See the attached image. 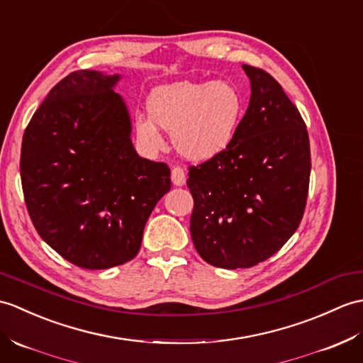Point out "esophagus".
Returning a JSON list of instances; mask_svg holds the SVG:
<instances>
[{"instance_id": "34e87169", "label": "esophagus", "mask_w": 363, "mask_h": 363, "mask_svg": "<svg viewBox=\"0 0 363 363\" xmlns=\"http://www.w3.org/2000/svg\"><path fill=\"white\" fill-rule=\"evenodd\" d=\"M172 181L174 185H178V187H181V185L185 184V172L184 168L181 167H173L172 170Z\"/></svg>"}]
</instances>
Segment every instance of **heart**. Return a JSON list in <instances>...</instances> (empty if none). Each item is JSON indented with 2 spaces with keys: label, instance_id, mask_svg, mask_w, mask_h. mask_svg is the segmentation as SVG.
Returning <instances> with one entry per match:
<instances>
[{
  "label": "heart",
  "instance_id": "1",
  "mask_svg": "<svg viewBox=\"0 0 363 363\" xmlns=\"http://www.w3.org/2000/svg\"><path fill=\"white\" fill-rule=\"evenodd\" d=\"M148 116L136 119L147 147L162 145L157 126L173 133L176 150L191 161H208L230 147L246 111L244 97L230 82H178L153 91Z\"/></svg>",
  "mask_w": 363,
  "mask_h": 363
}]
</instances>
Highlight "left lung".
I'll return each mask as SVG.
<instances>
[{
	"instance_id": "1",
	"label": "left lung",
	"mask_w": 363,
	"mask_h": 363,
	"mask_svg": "<svg viewBox=\"0 0 363 363\" xmlns=\"http://www.w3.org/2000/svg\"><path fill=\"white\" fill-rule=\"evenodd\" d=\"M250 102L230 147L189 167L191 240L201 258L223 269L271 258L305 213L311 150L306 123L271 74L242 65Z\"/></svg>"
}]
</instances>
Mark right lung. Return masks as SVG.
I'll return each instance as SVG.
<instances>
[{
	"mask_svg": "<svg viewBox=\"0 0 363 363\" xmlns=\"http://www.w3.org/2000/svg\"><path fill=\"white\" fill-rule=\"evenodd\" d=\"M121 75L82 69L49 91L23 134L20 174L33 227L69 263L97 271L138 255L170 168L139 157L114 92Z\"/></svg>",
	"mask_w": 363,
	"mask_h": 363,
	"instance_id": "1",
	"label": "right lung"
}]
</instances>
